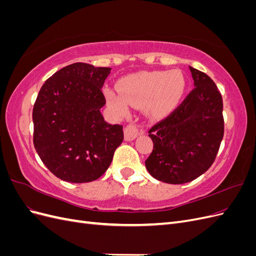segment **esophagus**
<instances>
[{"label":"esophagus","instance_id":"obj_1","mask_svg":"<svg viewBox=\"0 0 256 256\" xmlns=\"http://www.w3.org/2000/svg\"><path fill=\"white\" fill-rule=\"evenodd\" d=\"M140 130H138V127L134 124H130L128 125L125 130H124V134H125V140L126 141H134V138L138 136Z\"/></svg>","mask_w":256,"mask_h":256}]
</instances>
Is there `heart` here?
Here are the masks:
<instances>
[{
    "label": "heart",
    "mask_w": 256,
    "mask_h": 256,
    "mask_svg": "<svg viewBox=\"0 0 256 256\" xmlns=\"http://www.w3.org/2000/svg\"><path fill=\"white\" fill-rule=\"evenodd\" d=\"M184 90V79L180 72H154L130 76L118 84V92L108 88L104 94L113 109L120 113L127 112V104L141 108L147 102L152 114H162L180 102Z\"/></svg>",
    "instance_id": "1"
}]
</instances>
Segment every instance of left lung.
Masks as SVG:
<instances>
[{"mask_svg":"<svg viewBox=\"0 0 256 256\" xmlns=\"http://www.w3.org/2000/svg\"><path fill=\"white\" fill-rule=\"evenodd\" d=\"M194 88L148 136L154 148L145 161L148 173L166 184L194 180L210 168L224 134L222 97L209 76L189 66Z\"/></svg>","mask_w":256,"mask_h":256,"instance_id":"left-lung-1","label":"left lung"}]
</instances>
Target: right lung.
<instances>
[{
  "label": "right lung",
  "mask_w": 256,
  "mask_h": 256,
  "mask_svg": "<svg viewBox=\"0 0 256 256\" xmlns=\"http://www.w3.org/2000/svg\"><path fill=\"white\" fill-rule=\"evenodd\" d=\"M111 68L74 63L44 82L33 109L34 146L44 164L69 182L96 180L110 166L124 140L100 109L102 88Z\"/></svg>",
  "instance_id": "right-lung-1"
}]
</instances>
